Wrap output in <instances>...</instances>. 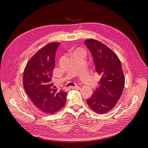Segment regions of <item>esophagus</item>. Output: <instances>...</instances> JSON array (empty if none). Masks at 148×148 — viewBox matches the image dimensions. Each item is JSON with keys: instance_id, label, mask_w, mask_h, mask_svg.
I'll use <instances>...</instances> for the list:
<instances>
[{"instance_id": "obj_1", "label": "esophagus", "mask_w": 148, "mask_h": 148, "mask_svg": "<svg viewBox=\"0 0 148 148\" xmlns=\"http://www.w3.org/2000/svg\"><path fill=\"white\" fill-rule=\"evenodd\" d=\"M69 88L73 89H78L80 88V87H79V86H70Z\"/></svg>"}]
</instances>
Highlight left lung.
Instances as JSON below:
<instances>
[{
    "instance_id": "obj_1",
    "label": "left lung",
    "mask_w": 148,
    "mask_h": 148,
    "mask_svg": "<svg viewBox=\"0 0 148 148\" xmlns=\"http://www.w3.org/2000/svg\"><path fill=\"white\" fill-rule=\"evenodd\" d=\"M85 45L90 51L96 71L101 78L99 88L87 99L89 107L98 114H104L112 109L122 95L125 78L117 56L105 44L90 39Z\"/></svg>"
}]
</instances>
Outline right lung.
<instances>
[{
  "label": "right lung",
  "instance_id": "right-lung-1",
  "mask_svg": "<svg viewBox=\"0 0 148 148\" xmlns=\"http://www.w3.org/2000/svg\"><path fill=\"white\" fill-rule=\"evenodd\" d=\"M60 42L47 44L31 58L23 73V86L30 99L44 113L53 114L63 107L67 92L57 90L52 83L55 57Z\"/></svg>",
  "mask_w": 148,
  "mask_h": 148
}]
</instances>
